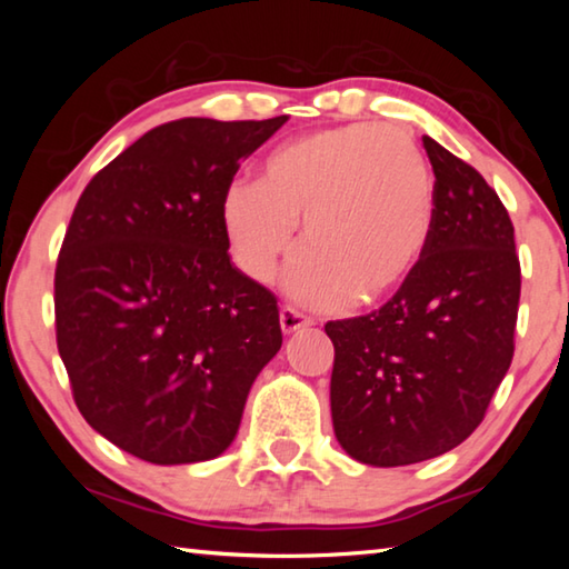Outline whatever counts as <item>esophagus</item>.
Instances as JSON below:
<instances>
[{"mask_svg":"<svg viewBox=\"0 0 569 569\" xmlns=\"http://www.w3.org/2000/svg\"><path fill=\"white\" fill-rule=\"evenodd\" d=\"M278 321H281L283 333H296V331H301V329H306V326L313 323L311 319H306L303 313H298L296 308H291V306L281 308V313H278Z\"/></svg>","mask_w":569,"mask_h":569,"instance_id":"1","label":"esophagus"}]
</instances>
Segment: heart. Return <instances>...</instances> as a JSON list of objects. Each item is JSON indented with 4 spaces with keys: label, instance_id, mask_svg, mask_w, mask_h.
I'll return each mask as SVG.
<instances>
[{
    "label": "heart",
    "instance_id": "heart-1",
    "mask_svg": "<svg viewBox=\"0 0 569 569\" xmlns=\"http://www.w3.org/2000/svg\"><path fill=\"white\" fill-rule=\"evenodd\" d=\"M220 223L243 273L268 283L296 246L288 291L316 308L377 303L419 266L435 226V176L407 130L353 122L276 148L256 186H233Z\"/></svg>",
    "mask_w": 569,
    "mask_h": 569
}]
</instances>
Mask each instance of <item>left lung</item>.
<instances>
[{
    "label": "left lung",
    "instance_id": "obj_1",
    "mask_svg": "<svg viewBox=\"0 0 569 569\" xmlns=\"http://www.w3.org/2000/svg\"><path fill=\"white\" fill-rule=\"evenodd\" d=\"M435 226L419 266L379 311L326 323L331 417L346 455L403 467L475 431L515 353L519 258L502 200L479 172L423 138Z\"/></svg>",
    "mask_w": 569,
    "mask_h": 569
}]
</instances>
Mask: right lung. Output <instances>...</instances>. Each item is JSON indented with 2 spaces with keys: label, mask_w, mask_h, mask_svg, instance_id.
Returning <instances> with one entry per match:
<instances>
[{
  "label": "right lung",
  "mask_w": 569,
  "mask_h": 569,
  "mask_svg": "<svg viewBox=\"0 0 569 569\" xmlns=\"http://www.w3.org/2000/svg\"><path fill=\"white\" fill-rule=\"evenodd\" d=\"M286 122L176 120L84 188L54 273L57 349L84 421L150 465H196L238 435L281 349L276 296L228 256L238 162Z\"/></svg>",
  "instance_id": "1"
}]
</instances>
